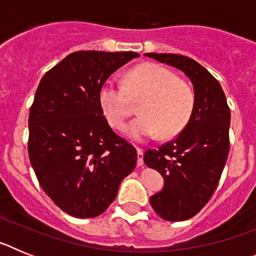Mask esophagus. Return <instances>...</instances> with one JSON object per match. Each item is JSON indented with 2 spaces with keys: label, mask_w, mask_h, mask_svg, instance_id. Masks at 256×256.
Here are the masks:
<instances>
[{
  "label": "esophagus",
  "mask_w": 256,
  "mask_h": 256,
  "mask_svg": "<svg viewBox=\"0 0 256 256\" xmlns=\"http://www.w3.org/2000/svg\"><path fill=\"white\" fill-rule=\"evenodd\" d=\"M137 165L138 166L144 165V150L140 148H137Z\"/></svg>",
  "instance_id": "obj_1"
}]
</instances>
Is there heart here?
Here are the masks:
<instances>
[{
  "instance_id": "obj_1",
  "label": "heart",
  "mask_w": 256,
  "mask_h": 256,
  "mask_svg": "<svg viewBox=\"0 0 256 256\" xmlns=\"http://www.w3.org/2000/svg\"><path fill=\"white\" fill-rule=\"evenodd\" d=\"M130 100L138 101V118L126 126L134 140L180 134L191 119L195 92L191 84L158 64H142L124 76V86L106 82L98 92V102L108 122L122 128L132 112Z\"/></svg>"
}]
</instances>
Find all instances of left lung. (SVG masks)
<instances>
[{
  "mask_svg": "<svg viewBox=\"0 0 256 256\" xmlns=\"http://www.w3.org/2000/svg\"><path fill=\"white\" fill-rule=\"evenodd\" d=\"M144 55L182 70L195 92L191 119L177 138L144 155V164L164 178V188L150 198L151 206L165 220L182 222L196 216L218 186L230 152V108L218 80L194 58Z\"/></svg>",
  "mask_w": 256,
  "mask_h": 256,
  "instance_id": "obj_1",
  "label": "left lung"
}]
</instances>
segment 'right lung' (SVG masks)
Masks as SVG:
<instances>
[{
    "label": "right lung",
    "mask_w": 256,
    "mask_h": 256,
    "mask_svg": "<svg viewBox=\"0 0 256 256\" xmlns=\"http://www.w3.org/2000/svg\"><path fill=\"white\" fill-rule=\"evenodd\" d=\"M138 56L76 51L40 79L29 112V159L40 187L69 216L102 214L137 164L136 148L104 116L98 92L115 70Z\"/></svg>",
    "instance_id": "obj_1"
}]
</instances>
